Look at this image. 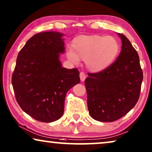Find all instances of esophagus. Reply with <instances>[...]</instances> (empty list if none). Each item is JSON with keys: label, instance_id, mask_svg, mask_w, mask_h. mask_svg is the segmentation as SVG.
<instances>
[{"label": "esophagus", "instance_id": "esophagus-1", "mask_svg": "<svg viewBox=\"0 0 152 152\" xmlns=\"http://www.w3.org/2000/svg\"><path fill=\"white\" fill-rule=\"evenodd\" d=\"M86 73L84 72H80V80L81 81H84L85 79H86Z\"/></svg>", "mask_w": 152, "mask_h": 152}]
</instances>
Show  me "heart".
I'll return each instance as SVG.
<instances>
[{"label": "heart", "mask_w": 152, "mask_h": 152, "mask_svg": "<svg viewBox=\"0 0 152 152\" xmlns=\"http://www.w3.org/2000/svg\"><path fill=\"white\" fill-rule=\"evenodd\" d=\"M120 51V44L112 36L81 35L75 38L72 47L66 49L68 59L77 64L86 60L92 72H100L113 63Z\"/></svg>", "instance_id": "1"}]
</instances>
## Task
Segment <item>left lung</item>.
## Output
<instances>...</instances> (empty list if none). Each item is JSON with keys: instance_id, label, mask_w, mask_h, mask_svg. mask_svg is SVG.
Segmentation results:
<instances>
[{"instance_id": "1", "label": "left lung", "mask_w": 152, "mask_h": 152, "mask_svg": "<svg viewBox=\"0 0 152 152\" xmlns=\"http://www.w3.org/2000/svg\"><path fill=\"white\" fill-rule=\"evenodd\" d=\"M122 50L116 60L85 80L90 116L100 122H114L136 104L143 79L138 54L126 36L119 34Z\"/></svg>"}]
</instances>
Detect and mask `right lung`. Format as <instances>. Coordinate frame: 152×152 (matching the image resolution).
<instances>
[{
	"instance_id": "1",
	"label": "right lung",
	"mask_w": 152,
	"mask_h": 152,
	"mask_svg": "<svg viewBox=\"0 0 152 152\" xmlns=\"http://www.w3.org/2000/svg\"><path fill=\"white\" fill-rule=\"evenodd\" d=\"M63 35L37 33L18 54L12 77L16 100L35 120L52 122L62 116L66 92L80 83L76 68L62 67L59 53L64 52Z\"/></svg>"
}]
</instances>
